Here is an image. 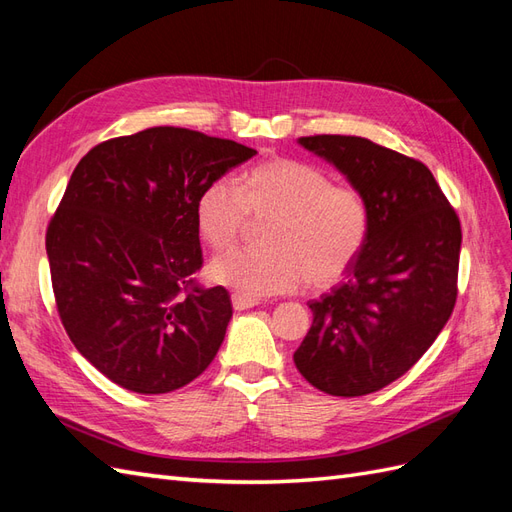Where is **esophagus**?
<instances>
[{"label":"esophagus","instance_id":"1","mask_svg":"<svg viewBox=\"0 0 512 512\" xmlns=\"http://www.w3.org/2000/svg\"><path fill=\"white\" fill-rule=\"evenodd\" d=\"M231 300H233V307L238 311H244V309H251V307L259 305V298H251V296H244V294H233Z\"/></svg>","mask_w":512,"mask_h":512}]
</instances>
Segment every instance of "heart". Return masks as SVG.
Listing matches in <instances>:
<instances>
[{
    "mask_svg": "<svg viewBox=\"0 0 512 512\" xmlns=\"http://www.w3.org/2000/svg\"><path fill=\"white\" fill-rule=\"evenodd\" d=\"M270 218L261 248H235L209 264V277L259 298L307 283L342 279L370 233V205L352 183H335L324 168L290 157L242 170L235 186L216 179L196 199V229L214 251L238 242L248 220Z\"/></svg>",
    "mask_w": 512,
    "mask_h": 512,
    "instance_id": "b5f03b06",
    "label": "heart"
}]
</instances>
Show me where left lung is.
Masks as SVG:
<instances>
[{
  "instance_id": "8db88e82",
  "label": "left lung",
  "mask_w": 512,
  "mask_h": 512,
  "mask_svg": "<svg viewBox=\"0 0 512 512\" xmlns=\"http://www.w3.org/2000/svg\"><path fill=\"white\" fill-rule=\"evenodd\" d=\"M298 142L331 162L370 205V233L344 283L309 300L298 372L331 396L357 398L409 372L456 303L461 222L426 164L359 136Z\"/></svg>"
}]
</instances>
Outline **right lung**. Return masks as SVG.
I'll list each match as a JSON object with an SVG mask.
<instances>
[{"label":"right lung","instance_id":"obj_1","mask_svg":"<svg viewBox=\"0 0 512 512\" xmlns=\"http://www.w3.org/2000/svg\"><path fill=\"white\" fill-rule=\"evenodd\" d=\"M248 149L183 127H151L90 149L47 227L64 331L112 383L168 393L203 374L225 339L231 296L203 287L196 199Z\"/></svg>","mask_w":512,"mask_h":512}]
</instances>
